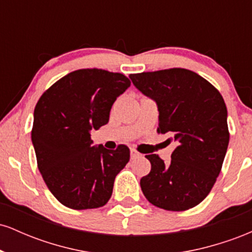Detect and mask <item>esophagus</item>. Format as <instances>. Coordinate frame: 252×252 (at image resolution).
<instances>
[{
    "instance_id": "obj_1",
    "label": "esophagus",
    "mask_w": 252,
    "mask_h": 252,
    "mask_svg": "<svg viewBox=\"0 0 252 252\" xmlns=\"http://www.w3.org/2000/svg\"><path fill=\"white\" fill-rule=\"evenodd\" d=\"M130 155H131V158H136L138 156H141V153H138L136 149H131L130 150Z\"/></svg>"
}]
</instances>
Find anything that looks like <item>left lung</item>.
I'll use <instances>...</instances> for the list:
<instances>
[{"label": "left lung", "mask_w": 252, "mask_h": 252, "mask_svg": "<svg viewBox=\"0 0 252 252\" xmlns=\"http://www.w3.org/2000/svg\"><path fill=\"white\" fill-rule=\"evenodd\" d=\"M130 79L158 104V134L172 135L167 141L178 142L169 163L156 154L146 155L152 169L141 179V189L156 207L192 209L209 195L227 150V110L220 92L180 67L130 74Z\"/></svg>", "instance_id": "obj_1"}]
</instances>
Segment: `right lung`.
Segmentation results:
<instances>
[{
  "label": "right lung",
  "instance_id": "obj_1",
  "mask_svg": "<svg viewBox=\"0 0 252 252\" xmlns=\"http://www.w3.org/2000/svg\"><path fill=\"white\" fill-rule=\"evenodd\" d=\"M122 73L83 68L46 90L34 109L32 142L46 186L72 210L102 207L130 160L126 144L92 146L90 131L109 122L110 110L130 86Z\"/></svg>",
  "mask_w": 252,
  "mask_h": 252
}]
</instances>
